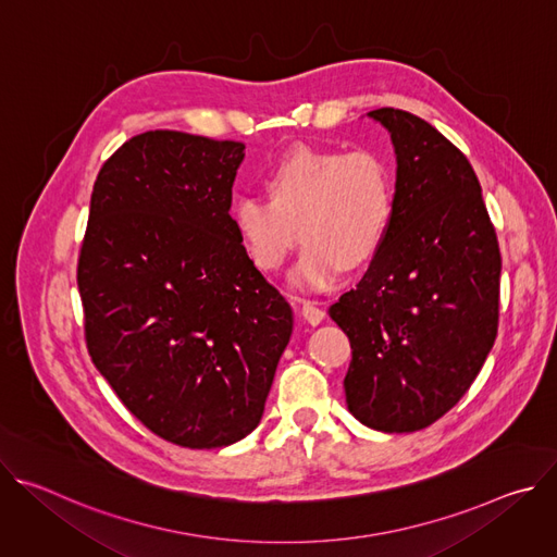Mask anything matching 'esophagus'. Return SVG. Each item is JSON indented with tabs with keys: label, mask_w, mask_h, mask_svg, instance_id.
Segmentation results:
<instances>
[{
	"label": "esophagus",
	"mask_w": 557,
	"mask_h": 557,
	"mask_svg": "<svg viewBox=\"0 0 557 557\" xmlns=\"http://www.w3.org/2000/svg\"><path fill=\"white\" fill-rule=\"evenodd\" d=\"M301 317H304V320H306L310 326H317V324L324 322L326 312H324V308H320V306L312 304V301H304V304H301Z\"/></svg>",
	"instance_id": "1"
}]
</instances>
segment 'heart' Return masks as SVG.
<instances>
[{
  "label": "heart",
  "instance_id": "heart-1",
  "mask_svg": "<svg viewBox=\"0 0 557 557\" xmlns=\"http://www.w3.org/2000/svg\"><path fill=\"white\" fill-rule=\"evenodd\" d=\"M269 191L271 198H237L231 220L262 271L286 262L299 225L306 245L290 284L301 290L333 288L346 267L372 260L394 209L387 165L374 151L295 147L271 170Z\"/></svg>",
  "mask_w": 557,
  "mask_h": 557
}]
</instances>
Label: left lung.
Returning a JSON list of instances; mask_svg holds the SVG:
<instances>
[{"label": "left lung", "instance_id": "1", "mask_svg": "<svg viewBox=\"0 0 557 557\" xmlns=\"http://www.w3.org/2000/svg\"><path fill=\"white\" fill-rule=\"evenodd\" d=\"M368 116L394 147V209L366 275L329 314L352 348L350 414L379 432H417L460 401L494 348L503 262L462 151L410 112Z\"/></svg>", "mask_w": 557, "mask_h": 557}]
</instances>
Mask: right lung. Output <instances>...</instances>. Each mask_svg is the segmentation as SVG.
I'll use <instances>...</instances> for the list:
<instances>
[{
    "mask_svg": "<svg viewBox=\"0 0 557 557\" xmlns=\"http://www.w3.org/2000/svg\"><path fill=\"white\" fill-rule=\"evenodd\" d=\"M245 145L174 129L101 168L78 293L97 370L153 434L191 449L251 434L293 333L290 304L231 220Z\"/></svg>",
    "mask_w": 557,
    "mask_h": 557,
    "instance_id": "add662e5",
    "label": "right lung"
}]
</instances>
